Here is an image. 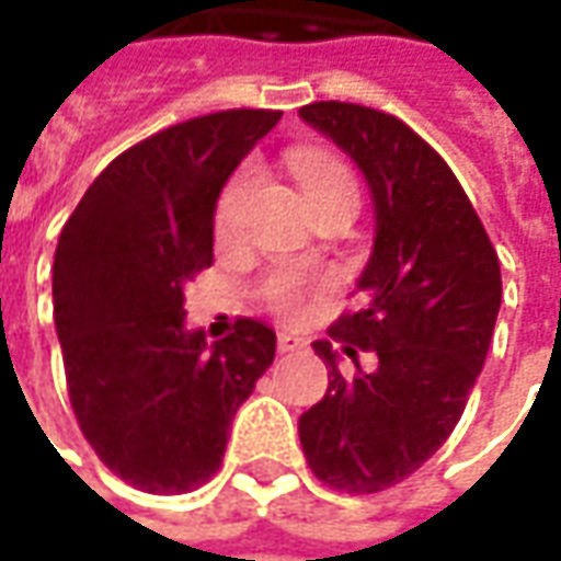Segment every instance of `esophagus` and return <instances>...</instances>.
Wrapping results in <instances>:
<instances>
[{
	"label": "esophagus",
	"mask_w": 561,
	"mask_h": 561,
	"mask_svg": "<svg viewBox=\"0 0 561 561\" xmlns=\"http://www.w3.org/2000/svg\"><path fill=\"white\" fill-rule=\"evenodd\" d=\"M300 348H306L304 336H294V333H279V352L282 354L300 352Z\"/></svg>",
	"instance_id": "esophagus-1"
}]
</instances>
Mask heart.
I'll return each mask as SVG.
<instances>
[{
  "mask_svg": "<svg viewBox=\"0 0 561 561\" xmlns=\"http://www.w3.org/2000/svg\"><path fill=\"white\" fill-rule=\"evenodd\" d=\"M288 168L297 176V183H300V188H304V195L309 197L312 207L321 204V201H330V197L340 195L357 197L354 173L348 171L345 161L336 159L328 149L294 147L288 152ZM252 185H255V171L245 164L221 188L219 201H216V219H213L219 243H233L240 237V231H243V209L249 195H252ZM264 300L279 316H297L304 309L306 300L304 279L294 276V273H276V276H270L267 285H264Z\"/></svg>",
  "mask_w": 561,
  "mask_h": 561,
  "instance_id": "1",
  "label": "heart"
}]
</instances>
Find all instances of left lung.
I'll return each mask as SVG.
<instances>
[{
    "label": "left lung",
    "instance_id": "1",
    "mask_svg": "<svg viewBox=\"0 0 561 561\" xmlns=\"http://www.w3.org/2000/svg\"><path fill=\"white\" fill-rule=\"evenodd\" d=\"M300 116L364 171L376 243L357 279L360 309L330 324L342 352L378 366L342 376L328 340V393L300 414V445L318 481L381 493L445 445L481 376L502 306V270L469 195L421 135L364 104L316 102Z\"/></svg>",
    "mask_w": 561,
    "mask_h": 561
}]
</instances>
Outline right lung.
<instances>
[{"instance_id":"1","label":"right lung","mask_w":561,"mask_h":561,"mask_svg":"<svg viewBox=\"0 0 561 561\" xmlns=\"http://www.w3.org/2000/svg\"><path fill=\"white\" fill-rule=\"evenodd\" d=\"M282 111H219L140 140L104 168L59 233L54 321L68 400L116 478L192 493L221 466L237 409L276 357V333L237 318L188 333L185 282L213 264L221 185Z\"/></svg>"}]
</instances>
